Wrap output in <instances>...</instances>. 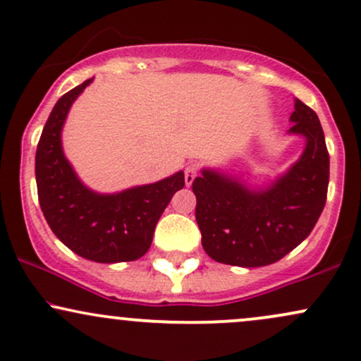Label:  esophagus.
Returning a JSON list of instances; mask_svg holds the SVG:
<instances>
[{
    "label": "esophagus",
    "instance_id": "34e87169",
    "mask_svg": "<svg viewBox=\"0 0 361 361\" xmlns=\"http://www.w3.org/2000/svg\"><path fill=\"white\" fill-rule=\"evenodd\" d=\"M198 175V168L195 166V164H188V166L185 168V183L186 186H190L193 183V180L197 178Z\"/></svg>",
    "mask_w": 361,
    "mask_h": 361
}]
</instances>
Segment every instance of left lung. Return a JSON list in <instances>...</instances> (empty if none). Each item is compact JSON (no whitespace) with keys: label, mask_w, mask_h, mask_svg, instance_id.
<instances>
[{"label":"left lung","mask_w":361,"mask_h":361,"mask_svg":"<svg viewBox=\"0 0 361 361\" xmlns=\"http://www.w3.org/2000/svg\"><path fill=\"white\" fill-rule=\"evenodd\" d=\"M288 134L305 147L283 175L255 186L219 169L193 180L202 246L210 258L233 267H267L295 250L326 205L329 154L316 111L295 98Z\"/></svg>","instance_id":"obj_1"}]
</instances>
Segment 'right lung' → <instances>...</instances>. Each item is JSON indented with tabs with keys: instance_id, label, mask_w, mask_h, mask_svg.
I'll return each instance as SVG.
<instances>
[{
	"instance_id": "right-lung-1",
	"label": "right lung",
	"mask_w": 361,
	"mask_h": 361,
	"mask_svg": "<svg viewBox=\"0 0 361 361\" xmlns=\"http://www.w3.org/2000/svg\"><path fill=\"white\" fill-rule=\"evenodd\" d=\"M91 81L62 94L45 122L35 154L39 204L52 233L81 258L134 261L151 247L161 214L185 186V173L118 193H98L82 183L66 159L61 132L74 100Z\"/></svg>"
}]
</instances>
